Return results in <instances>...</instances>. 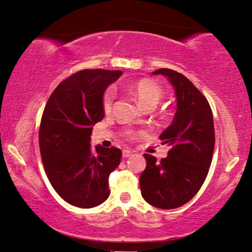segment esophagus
<instances>
[{"label":"esophagus","instance_id":"esophagus-1","mask_svg":"<svg viewBox=\"0 0 252 252\" xmlns=\"http://www.w3.org/2000/svg\"><path fill=\"white\" fill-rule=\"evenodd\" d=\"M133 155V151L130 150H123V157L124 158H128Z\"/></svg>","mask_w":252,"mask_h":252}]
</instances>
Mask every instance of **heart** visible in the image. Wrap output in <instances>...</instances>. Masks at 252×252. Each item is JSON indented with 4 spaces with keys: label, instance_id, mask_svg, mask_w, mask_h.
Wrapping results in <instances>:
<instances>
[{
    "label": "heart",
    "instance_id": "1",
    "mask_svg": "<svg viewBox=\"0 0 252 252\" xmlns=\"http://www.w3.org/2000/svg\"><path fill=\"white\" fill-rule=\"evenodd\" d=\"M128 91L143 109H154L161 101V98L164 97L163 88L156 81L150 80V79H141L139 81L133 82L128 87ZM113 99H115V92H113L112 88H109L104 93L102 99V105L104 112L109 113L111 111ZM124 134L128 139H133L134 136V133L130 132V130H126Z\"/></svg>",
    "mask_w": 252,
    "mask_h": 252
}]
</instances>
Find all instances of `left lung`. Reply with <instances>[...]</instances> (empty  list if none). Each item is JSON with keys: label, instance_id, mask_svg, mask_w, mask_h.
<instances>
[{"label": "left lung", "instance_id": "left-lung-1", "mask_svg": "<svg viewBox=\"0 0 252 252\" xmlns=\"http://www.w3.org/2000/svg\"><path fill=\"white\" fill-rule=\"evenodd\" d=\"M173 86L177 111L173 122L159 139L170 146L160 161L149 154L143 156L147 166L140 177L144 201L168 210L186 204L197 194L205 181L215 149V127L210 104L192 82L179 72L159 68Z\"/></svg>", "mask_w": 252, "mask_h": 252}]
</instances>
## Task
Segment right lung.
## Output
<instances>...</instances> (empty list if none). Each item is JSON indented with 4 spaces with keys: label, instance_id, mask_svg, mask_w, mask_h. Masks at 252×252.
Returning <instances> with one entry per match:
<instances>
[{
    "label": "right lung",
    "instance_id": "add662e5",
    "mask_svg": "<svg viewBox=\"0 0 252 252\" xmlns=\"http://www.w3.org/2000/svg\"><path fill=\"white\" fill-rule=\"evenodd\" d=\"M122 71L82 70L53 92L41 119L39 144L42 163L57 194L82 209L109 197V175L120 163L118 148L91 146L93 126L104 118L102 99Z\"/></svg>",
    "mask_w": 252,
    "mask_h": 252
}]
</instances>
